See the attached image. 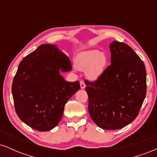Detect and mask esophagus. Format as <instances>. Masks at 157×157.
<instances>
[{
	"instance_id": "esophagus-1",
	"label": "esophagus",
	"mask_w": 157,
	"mask_h": 157,
	"mask_svg": "<svg viewBox=\"0 0 157 157\" xmlns=\"http://www.w3.org/2000/svg\"><path fill=\"white\" fill-rule=\"evenodd\" d=\"M80 88L82 89L86 88V84H85V82L83 80L80 81Z\"/></svg>"
}]
</instances>
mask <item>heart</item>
<instances>
[{
    "instance_id": "obj_1",
    "label": "heart",
    "mask_w": 157,
    "mask_h": 157,
    "mask_svg": "<svg viewBox=\"0 0 157 157\" xmlns=\"http://www.w3.org/2000/svg\"><path fill=\"white\" fill-rule=\"evenodd\" d=\"M107 63L105 54L94 49L81 54L76 62V67L80 71H87L89 78L97 79L105 69Z\"/></svg>"
}]
</instances>
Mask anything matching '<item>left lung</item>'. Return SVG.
I'll return each instance as SVG.
<instances>
[{"label": "left lung", "instance_id": "left-lung-1", "mask_svg": "<svg viewBox=\"0 0 157 157\" xmlns=\"http://www.w3.org/2000/svg\"><path fill=\"white\" fill-rule=\"evenodd\" d=\"M110 50L111 64L96 80L85 83L93 121L101 128L116 130L138 116L146 95V70L128 45L113 41Z\"/></svg>", "mask_w": 157, "mask_h": 157}]
</instances>
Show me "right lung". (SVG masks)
I'll return each mask as SVG.
<instances>
[{
    "label": "right lung",
    "mask_w": 157,
    "mask_h": 157,
    "mask_svg": "<svg viewBox=\"0 0 157 157\" xmlns=\"http://www.w3.org/2000/svg\"><path fill=\"white\" fill-rule=\"evenodd\" d=\"M60 69H71L68 57L55 45L44 44L23 59L14 77L16 113L35 130L54 128L60 121L65 104L80 89L79 81H65Z\"/></svg>",
    "instance_id": "obj_1"
}]
</instances>
